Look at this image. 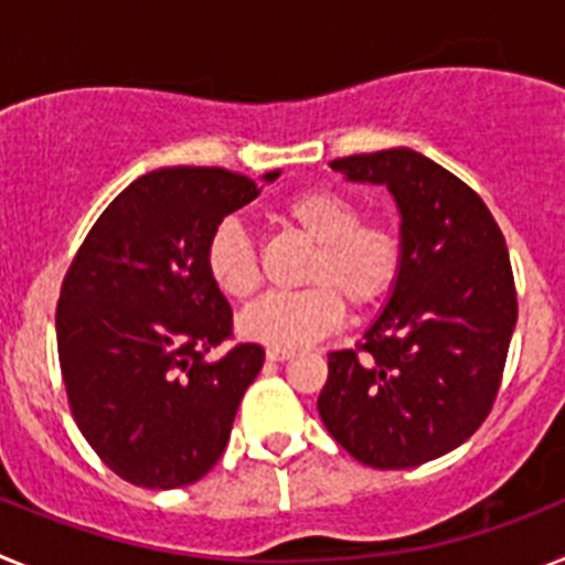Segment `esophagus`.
I'll return each instance as SVG.
<instances>
[{"instance_id":"1","label":"esophagus","mask_w":565,"mask_h":565,"mask_svg":"<svg viewBox=\"0 0 565 565\" xmlns=\"http://www.w3.org/2000/svg\"><path fill=\"white\" fill-rule=\"evenodd\" d=\"M291 356H294L291 348H266L268 362H286V359H291Z\"/></svg>"}]
</instances>
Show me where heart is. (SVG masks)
<instances>
[{"label":"heart","mask_w":565,"mask_h":565,"mask_svg":"<svg viewBox=\"0 0 565 565\" xmlns=\"http://www.w3.org/2000/svg\"><path fill=\"white\" fill-rule=\"evenodd\" d=\"M282 217L317 243L302 279L308 288L271 294L239 317V333L268 348H302L337 331L344 302L353 311L379 306L396 286L404 237L384 217H359L353 198L337 189H302L282 203ZM206 271L232 299H252L259 274L257 246L243 223L226 217L206 243Z\"/></svg>","instance_id":"heart-1"}]
</instances>
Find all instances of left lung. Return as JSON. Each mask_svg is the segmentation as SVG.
Wrapping results in <instances>:
<instances>
[{
  "mask_svg": "<svg viewBox=\"0 0 565 565\" xmlns=\"http://www.w3.org/2000/svg\"><path fill=\"white\" fill-rule=\"evenodd\" d=\"M382 183L402 212L391 302L351 351L328 353L319 416L356 461L411 469L461 447L501 391L518 294L495 217L461 178L413 149L331 163Z\"/></svg>",
  "mask_w": 565,
  "mask_h": 565,
  "instance_id": "obj_1",
  "label": "left lung"
}]
</instances>
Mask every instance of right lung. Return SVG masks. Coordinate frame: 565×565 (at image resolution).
<instances>
[{
    "label": "right lung",
    "mask_w": 565,
    "mask_h": 565,
    "mask_svg": "<svg viewBox=\"0 0 565 565\" xmlns=\"http://www.w3.org/2000/svg\"><path fill=\"white\" fill-rule=\"evenodd\" d=\"M257 194L246 174L217 167L143 174L104 209L64 274L56 339L70 411L96 456L135 487L201 481L266 362L254 342L206 362L234 339L203 259L209 234Z\"/></svg>",
    "instance_id": "1"
}]
</instances>
